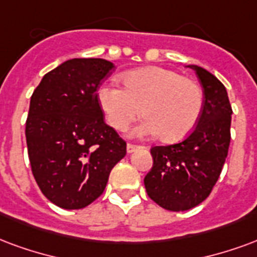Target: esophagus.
Returning <instances> with one entry per match:
<instances>
[{"mask_svg":"<svg viewBox=\"0 0 257 257\" xmlns=\"http://www.w3.org/2000/svg\"><path fill=\"white\" fill-rule=\"evenodd\" d=\"M138 148H139V146H136V144L128 143V146H126V151H128L129 154H131V153H135V151H136Z\"/></svg>","mask_w":257,"mask_h":257,"instance_id":"34e87169","label":"esophagus"}]
</instances>
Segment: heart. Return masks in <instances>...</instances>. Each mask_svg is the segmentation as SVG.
Instances as JSON below:
<instances>
[{"instance_id":"b5f03b06","label":"heart","mask_w":257,"mask_h":257,"mask_svg":"<svg viewBox=\"0 0 257 257\" xmlns=\"http://www.w3.org/2000/svg\"><path fill=\"white\" fill-rule=\"evenodd\" d=\"M125 90L104 83L96 91L107 122L123 131L142 113L146 118L132 129V136L161 134L166 142L187 138L203 111V91L196 81L174 70L150 66L131 70L122 77Z\"/></svg>"}]
</instances>
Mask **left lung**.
Listing matches in <instances>:
<instances>
[{
    "mask_svg": "<svg viewBox=\"0 0 257 257\" xmlns=\"http://www.w3.org/2000/svg\"><path fill=\"white\" fill-rule=\"evenodd\" d=\"M189 68L204 92L200 119L181 143L151 148L153 167L144 177L150 199L170 211L191 210L210 196L230 144L233 110L225 85L201 66Z\"/></svg>",
    "mask_w": 257,
    "mask_h": 257,
    "instance_id": "8db88e82",
    "label": "left lung"
}]
</instances>
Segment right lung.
Instances as JSON below:
<instances>
[{"mask_svg": "<svg viewBox=\"0 0 257 257\" xmlns=\"http://www.w3.org/2000/svg\"><path fill=\"white\" fill-rule=\"evenodd\" d=\"M102 58H73L43 76L26 121L31 170L42 193L65 210L103 193L126 142L104 122L96 91L113 70Z\"/></svg>", "mask_w": 257, "mask_h": 257, "instance_id": "obj_1", "label": "right lung"}]
</instances>
